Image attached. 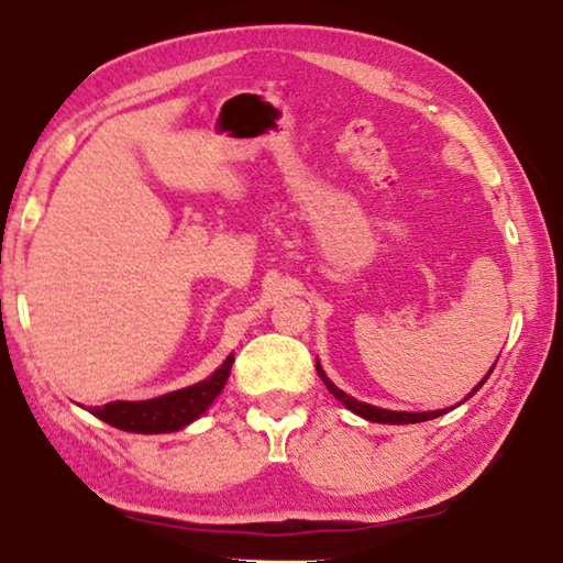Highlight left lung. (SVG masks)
Segmentation results:
<instances>
[{
  "instance_id": "8db88e82",
  "label": "left lung",
  "mask_w": 563,
  "mask_h": 563,
  "mask_svg": "<svg viewBox=\"0 0 563 563\" xmlns=\"http://www.w3.org/2000/svg\"><path fill=\"white\" fill-rule=\"evenodd\" d=\"M316 367H318V375L322 377V383H325V387L330 389V393L335 395V399H340V402L345 405L347 409H352V412H355V415L369 419V422H383V424H412V422H427V419H434V417H440V415L446 412V409H437V412H393V409H379V407H373V405L357 402V399H352L350 395L342 393L340 387L332 385L330 379H328V375L322 373L320 365H316ZM492 369H494V367H492ZM487 377H489V375H487ZM487 377H484L482 383L472 389L470 397H472V395L476 393V389H479L484 383H487Z\"/></svg>"
}]
</instances>
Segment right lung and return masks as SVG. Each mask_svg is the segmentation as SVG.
Returning <instances> with one entry per match:
<instances>
[{
    "instance_id": "add662e5",
    "label": "right lung",
    "mask_w": 563,
    "mask_h": 563,
    "mask_svg": "<svg viewBox=\"0 0 563 563\" xmlns=\"http://www.w3.org/2000/svg\"><path fill=\"white\" fill-rule=\"evenodd\" d=\"M231 365L233 355H228L223 365L203 383L154 399H144V402H123L121 399V402L91 407V415H97L103 422L123 432L161 434L184 430L186 424L201 417L211 407L213 399L221 395L225 379L231 375Z\"/></svg>"
}]
</instances>
